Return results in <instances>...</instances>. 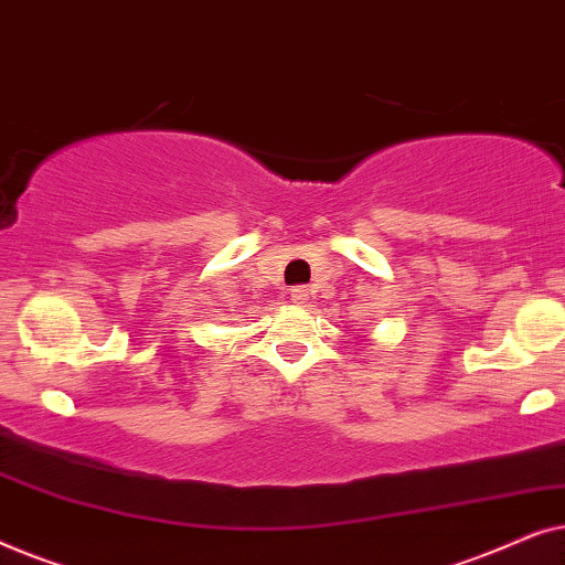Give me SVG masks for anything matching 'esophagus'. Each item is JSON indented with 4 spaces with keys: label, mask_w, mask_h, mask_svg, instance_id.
Masks as SVG:
<instances>
[{
    "label": "esophagus",
    "mask_w": 565,
    "mask_h": 565,
    "mask_svg": "<svg viewBox=\"0 0 565 565\" xmlns=\"http://www.w3.org/2000/svg\"><path fill=\"white\" fill-rule=\"evenodd\" d=\"M290 300H292V303H306V300H308V288H303V285H296V288L290 290Z\"/></svg>",
    "instance_id": "34e87169"
}]
</instances>
